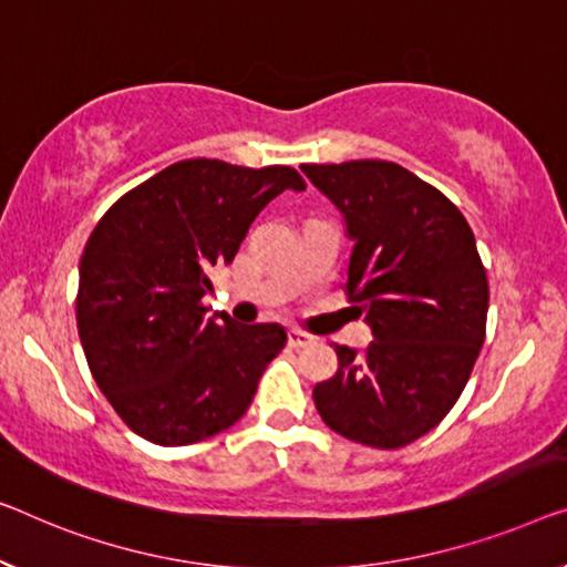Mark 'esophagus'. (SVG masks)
<instances>
[{
  "instance_id": "1",
  "label": "esophagus",
  "mask_w": 567,
  "mask_h": 567,
  "mask_svg": "<svg viewBox=\"0 0 567 567\" xmlns=\"http://www.w3.org/2000/svg\"><path fill=\"white\" fill-rule=\"evenodd\" d=\"M287 343L292 346V349H306V346H310L312 343V336H308V333H302V331H292L287 333Z\"/></svg>"
}]
</instances>
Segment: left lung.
I'll return each mask as SVG.
<instances>
[{"label": "left lung", "mask_w": 567, "mask_h": 567, "mask_svg": "<svg viewBox=\"0 0 567 567\" xmlns=\"http://www.w3.org/2000/svg\"><path fill=\"white\" fill-rule=\"evenodd\" d=\"M341 210L353 241L346 292L374 341L333 346L338 371L312 400L338 435L402 447L458 400L486 336L488 282L466 218L441 190L386 159L300 165Z\"/></svg>", "instance_id": "8db88e82"}]
</instances>
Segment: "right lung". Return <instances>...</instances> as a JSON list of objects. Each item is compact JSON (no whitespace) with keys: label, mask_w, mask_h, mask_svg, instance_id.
I'll return each mask as SVG.
<instances>
[{"label":"right lung","mask_w":567,"mask_h":567,"mask_svg":"<svg viewBox=\"0 0 567 567\" xmlns=\"http://www.w3.org/2000/svg\"><path fill=\"white\" fill-rule=\"evenodd\" d=\"M282 190H306L292 167L183 159L116 200L89 236L81 346L99 390L145 441L190 445L231 427L285 349L282 326L208 318L200 302L210 269L229 265Z\"/></svg>","instance_id":"1"}]
</instances>
